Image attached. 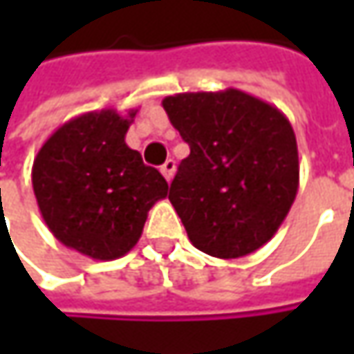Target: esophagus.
<instances>
[{"label": "esophagus", "instance_id": "34e87169", "mask_svg": "<svg viewBox=\"0 0 354 354\" xmlns=\"http://www.w3.org/2000/svg\"><path fill=\"white\" fill-rule=\"evenodd\" d=\"M161 173H163V177L171 181L173 179V175H175V161L173 159H167L163 165H161Z\"/></svg>", "mask_w": 354, "mask_h": 354}]
</instances>
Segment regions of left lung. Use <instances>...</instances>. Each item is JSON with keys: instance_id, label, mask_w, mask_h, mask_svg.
I'll list each match as a JSON object with an SVG mask.
<instances>
[{"instance_id": "8db88e82", "label": "left lung", "mask_w": 354, "mask_h": 354, "mask_svg": "<svg viewBox=\"0 0 354 354\" xmlns=\"http://www.w3.org/2000/svg\"><path fill=\"white\" fill-rule=\"evenodd\" d=\"M191 153L169 201L193 246L214 258H242L278 232L299 187L290 120L248 92H183L163 98Z\"/></svg>"}]
</instances>
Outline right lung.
<instances>
[{"mask_svg": "<svg viewBox=\"0 0 354 354\" xmlns=\"http://www.w3.org/2000/svg\"><path fill=\"white\" fill-rule=\"evenodd\" d=\"M136 110L86 112L57 128L35 157L31 181L53 236L92 260H116L142 236L149 209L167 197L163 175L128 147Z\"/></svg>", "mask_w": 354, "mask_h": 354, "instance_id": "add662e5", "label": "right lung"}]
</instances>
